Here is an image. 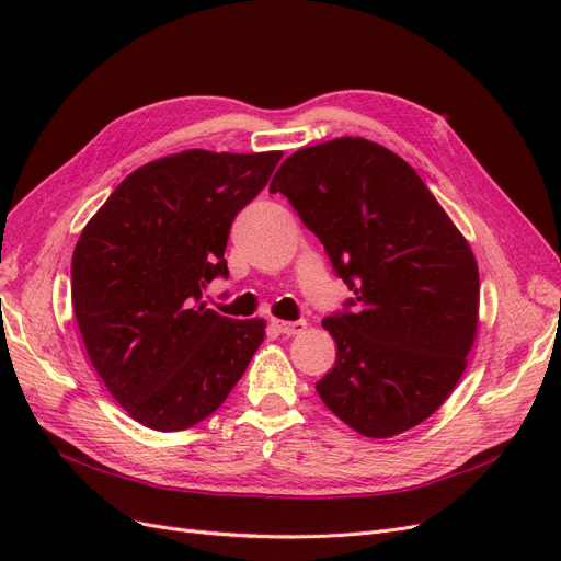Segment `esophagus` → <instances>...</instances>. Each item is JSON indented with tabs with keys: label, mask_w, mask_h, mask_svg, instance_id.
Returning a JSON list of instances; mask_svg holds the SVG:
<instances>
[{
	"label": "esophagus",
	"mask_w": 561,
	"mask_h": 561,
	"mask_svg": "<svg viewBox=\"0 0 561 561\" xmlns=\"http://www.w3.org/2000/svg\"><path fill=\"white\" fill-rule=\"evenodd\" d=\"M271 325H274L280 334L285 336H297L304 330H307V322L304 320H295V322H287V320H271Z\"/></svg>",
	"instance_id": "esophagus-1"
}]
</instances>
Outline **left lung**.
Instances as JSON below:
<instances>
[{"mask_svg": "<svg viewBox=\"0 0 561 561\" xmlns=\"http://www.w3.org/2000/svg\"><path fill=\"white\" fill-rule=\"evenodd\" d=\"M268 192L293 203L353 313L322 320L336 342L320 400L365 437H393L437 412L478 334L480 274L463 233L414 168L365 138L287 157Z\"/></svg>", "mask_w": 561, "mask_h": 561, "instance_id": "left-lung-1", "label": "left lung"}]
</instances>
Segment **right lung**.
<instances>
[{"mask_svg": "<svg viewBox=\"0 0 561 561\" xmlns=\"http://www.w3.org/2000/svg\"><path fill=\"white\" fill-rule=\"evenodd\" d=\"M283 151L184 149L133 171L83 227L72 254V307L87 353L114 400L142 426H196L227 400L264 342L262 318L208 309L229 276L233 217Z\"/></svg>", "mask_w": 561, "mask_h": 561, "instance_id": "obj_1", "label": "right lung"}]
</instances>
